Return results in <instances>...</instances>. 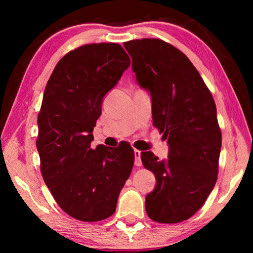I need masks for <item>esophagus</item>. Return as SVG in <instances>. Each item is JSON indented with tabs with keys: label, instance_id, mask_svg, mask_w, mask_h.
I'll list each match as a JSON object with an SVG mask.
<instances>
[{
	"label": "esophagus",
	"instance_id": "1",
	"mask_svg": "<svg viewBox=\"0 0 253 253\" xmlns=\"http://www.w3.org/2000/svg\"><path fill=\"white\" fill-rule=\"evenodd\" d=\"M140 151H138V149H135L134 151V154H135V165L136 166H140L142 165V160H140Z\"/></svg>",
	"mask_w": 253,
	"mask_h": 253
}]
</instances>
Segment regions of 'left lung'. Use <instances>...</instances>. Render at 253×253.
Instances as JSON below:
<instances>
[{
	"instance_id": "obj_1",
	"label": "left lung",
	"mask_w": 253,
	"mask_h": 253,
	"mask_svg": "<svg viewBox=\"0 0 253 253\" xmlns=\"http://www.w3.org/2000/svg\"><path fill=\"white\" fill-rule=\"evenodd\" d=\"M124 46L137 83L151 93L153 125L169 144L168 160L140 155L156 178L145 209L153 221L178 223L199 211L216 183L222 136L215 102L199 71L172 44L142 39Z\"/></svg>"
}]
</instances>
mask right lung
I'll return each instance as SVG.
<instances>
[{
    "instance_id": "1",
    "label": "right lung",
    "mask_w": 253,
    "mask_h": 253,
    "mask_svg": "<svg viewBox=\"0 0 253 253\" xmlns=\"http://www.w3.org/2000/svg\"><path fill=\"white\" fill-rule=\"evenodd\" d=\"M129 65L121 44H85L60 60L45 85L38 116L41 173L55 202L77 220L113 215L134 165L127 142L90 146L104 97Z\"/></svg>"
}]
</instances>
